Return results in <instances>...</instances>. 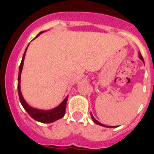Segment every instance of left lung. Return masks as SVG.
<instances>
[{
    "mask_svg": "<svg viewBox=\"0 0 154 154\" xmlns=\"http://www.w3.org/2000/svg\"><path fill=\"white\" fill-rule=\"evenodd\" d=\"M139 58H140V59H141V60H142L143 62H144V61H143V57H142V55H141L140 52H139ZM91 116H92V120H93V122H95V123H96V124L99 125V126H104V127H109V128H112H112H114V127H117V126H105V125L102 124L101 123H99V121H97V120H96V119H95V118H94V116H92V112H91Z\"/></svg>",
    "mask_w": 154,
    "mask_h": 154,
    "instance_id": "obj_1",
    "label": "left lung"
}]
</instances>
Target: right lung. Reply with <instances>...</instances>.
Wrapping results in <instances>:
<instances>
[{
    "label": "right lung",
    "instance_id": "right-lung-1",
    "mask_svg": "<svg viewBox=\"0 0 154 154\" xmlns=\"http://www.w3.org/2000/svg\"><path fill=\"white\" fill-rule=\"evenodd\" d=\"M46 31H41L38 35L35 37V38H36L37 37H38L39 35L42 33L45 32ZM28 47L26 48V49L24 51V55L22 57V60H21V65L19 66V73H18V78H17V91H18V96L19 99H20V102H21L22 106L24 107V109L26 110V112H28L30 115L31 118H33L35 120L38 121L40 123H51L55 122V121L58 120V119H61L65 116V109H66V104H67L68 98L69 96H66L63 101L58 105V106H56L55 108L49 110H43V109H35L33 107L30 106L29 105L26 103V101L24 100V99L23 98L22 94H21V72H22L23 69V65H24V58H25V55H26V51L28 49Z\"/></svg>",
    "mask_w": 154,
    "mask_h": 154
}]
</instances>
